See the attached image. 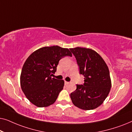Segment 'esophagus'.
Returning a JSON list of instances; mask_svg holds the SVG:
<instances>
[{"mask_svg":"<svg viewBox=\"0 0 132 132\" xmlns=\"http://www.w3.org/2000/svg\"><path fill=\"white\" fill-rule=\"evenodd\" d=\"M69 84V82H67V81H65V85H67V84Z\"/></svg>","mask_w":132,"mask_h":132,"instance_id":"34e87169","label":"esophagus"}]
</instances>
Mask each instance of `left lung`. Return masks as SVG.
Returning <instances> with one entry per match:
<instances>
[{"mask_svg": "<svg viewBox=\"0 0 132 132\" xmlns=\"http://www.w3.org/2000/svg\"><path fill=\"white\" fill-rule=\"evenodd\" d=\"M70 50L76 59L79 73L85 77L84 85H76V89L70 94L72 102L80 109H94L103 103L111 90L109 68L94 50L79 47Z\"/></svg>", "mask_w": 132, "mask_h": 132, "instance_id": "left-lung-1", "label": "left lung"}]
</instances>
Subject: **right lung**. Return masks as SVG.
<instances>
[{
  "label": "right lung",
  "instance_id": "add662e5",
  "mask_svg": "<svg viewBox=\"0 0 132 132\" xmlns=\"http://www.w3.org/2000/svg\"><path fill=\"white\" fill-rule=\"evenodd\" d=\"M72 56L68 48L57 46L44 47L33 52L23 65L20 76L21 89L26 98L39 108L53 104L64 85V81L52 78L59 61Z\"/></svg>",
  "mask_w": 132,
  "mask_h": 132
}]
</instances>
